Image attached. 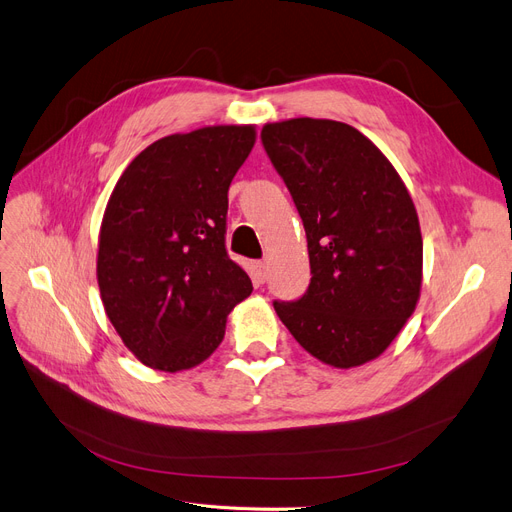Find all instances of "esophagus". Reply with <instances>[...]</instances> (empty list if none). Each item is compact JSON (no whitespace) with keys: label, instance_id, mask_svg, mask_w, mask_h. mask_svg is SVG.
<instances>
[{"label":"esophagus","instance_id":"34e87169","mask_svg":"<svg viewBox=\"0 0 512 512\" xmlns=\"http://www.w3.org/2000/svg\"><path fill=\"white\" fill-rule=\"evenodd\" d=\"M251 272H253L255 284H263L265 278H268V263H265V261H253Z\"/></svg>","mask_w":512,"mask_h":512}]
</instances>
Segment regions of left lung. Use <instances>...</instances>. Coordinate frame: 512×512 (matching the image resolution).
<instances>
[{
    "instance_id": "1",
    "label": "left lung",
    "mask_w": 512,
    "mask_h": 512,
    "mask_svg": "<svg viewBox=\"0 0 512 512\" xmlns=\"http://www.w3.org/2000/svg\"><path fill=\"white\" fill-rule=\"evenodd\" d=\"M261 142L303 219L311 265L301 299L274 301L278 318L328 366L376 360L420 297L422 236L404 180L341 121L265 123Z\"/></svg>"
}]
</instances>
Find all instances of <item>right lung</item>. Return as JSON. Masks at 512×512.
I'll return each instance as SVG.
<instances>
[{
  "label": "right lung",
  "instance_id": "right-lung-1",
  "mask_svg": "<svg viewBox=\"0 0 512 512\" xmlns=\"http://www.w3.org/2000/svg\"><path fill=\"white\" fill-rule=\"evenodd\" d=\"M255 138V125L173 133L144 148L108 198L96 263L102 305L125 347L154 370L205 362L253 291L228 257L226 213Z\"/></svg>",
  "mask_w": 512,
  "mask_h": 512
}]
</instances>
